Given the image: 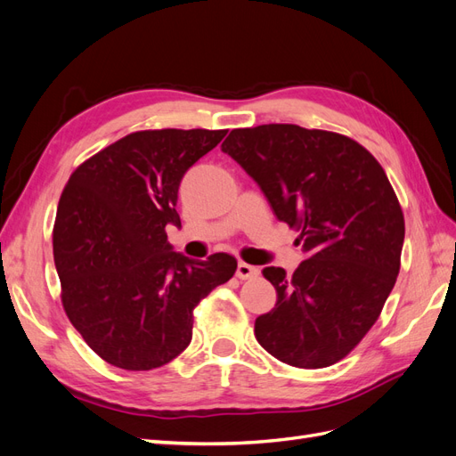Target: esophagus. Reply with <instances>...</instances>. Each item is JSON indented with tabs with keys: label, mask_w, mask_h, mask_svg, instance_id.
<instances>
[{
	"label": "esophagus",
	"mask_w": 456,
	"mask_h": 456,
	"mask_svg": "<svg viewBox=\"0 0 456 456\" xmlns=\"http://www.w3.org/2000/svg\"><path fill=\"white\" fill-rule=\"evenodd\" d=\"M236 275L240 280H249V278H255V275H258V268L251 266V265H245V262H240Z\"/></svg>",
	"instance_id": "1"
}]
</instances>
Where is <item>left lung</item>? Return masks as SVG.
I'll return each instance as SVG.
<instances>
[{"label":"left lung","instance_id":"8db88e82","mask_svg":"<svg viewBox=\"0 0 456 456\" xmlns=\"http://www.w3.org/2000/svg\"><path fill=\"white\" fill-rule=\"evenodd\" d=\"M220 148L300 230L306 255L293 275L262 272L278 302L256 317V340L287 365L337 363L379 320L399 273L405 220L388 176L348 136L291 123L233 129Z\"/></svg>","mask_w":456,"mask_h":456}]
</instances>
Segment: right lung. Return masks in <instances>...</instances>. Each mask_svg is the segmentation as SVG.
<instances>
[{"instance_id": "1", "label": "right lung", "mask_w": 456, "mask_h": 456, "mask_svg": "<svg viewBox=\"0 0 456 456\" xmlns=\"http://www.w3.org/2000/svg\"><path fill=\"white\" fill-rule=\"evenodd\" d=\"M228 131H139L72 173L53 230L54 266L68 320L104 362L150 370L191 340L194 308L238 268L228 253H176L165 228L184 173Z\"/></svg>"}]
</instances>
